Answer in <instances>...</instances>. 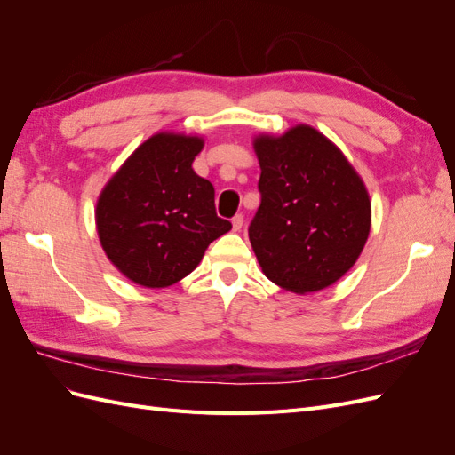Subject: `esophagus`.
Returning <instances> with one entry per match:
<instances>
[{
	"mask_svg": "<svg viewBox=\"0 0 455 455\" xmlns=\"http://www.w3.org/2000/svg\"><path fill=\"white\" fill-rule=\"evenodd\" d=\"M243 222H244V218H243V214H235L231 218V224H233V231H241V228H243Z\"/></svg>",
	"mask_w": 455,
	"mask_h": 455,
	"instance_id": "esophagus-1",
	"label": "esophagus"
}]
</instances>
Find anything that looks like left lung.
<instances>
[{
	"label": "left lung",
	"mask_w": 455,
	"mask_h": 455,
	"mask_svg": "<svg viewBox=\"0 0 455 455\" xmlns=\"http://www.w3.org/2000/svg\"><path fill=\"white\" fill-rule=\"evenodd\" d=\"M261 203L249 239L266 277L284 291H323L346 275L370 233L361 176L309 125L254 140Z\"/></svg>",
	"instance_id": "obj_1"
}]
</instances>
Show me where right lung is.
<instances>
[{"label": "right lung", "mask_w": 455, "mask_h": 455, "mask_svg": "<svg viewBox=\"0 0 455 455\" xmlns=\"http://www.w3.org/2000/svg\"><path fill=\"white\" fill-rule=\"evenodd\" d=\"M199 136L159 132L106 184L96 229L106 256L132 283L164 288L194 271L214 239L231 229L216 214L214 188L191 169Z\"/></svg>", "instance_id": "right-lung-1"}]
</instances>
